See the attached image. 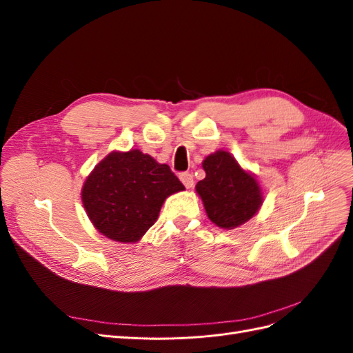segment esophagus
Instances as JSON below:
<instances>
[{"mask_svg": "<svg viewBox=\"0 0 353 353\" xmlns=\"http://www.w3.org/2000/svg\"><path fill=\"white\" fill-rule=\"evenodd\" d=\"M179 179H181V183H183V184L185 185V188H191V187L194 185V179H193V175L188 174V172L181 174V175H179Z\"/></svg>", "mask_w": 353, "mask_h": 353, "instance_id": "esophagus-1", "label": "esophagus"}]
</instances>
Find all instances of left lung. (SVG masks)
Masks as SVG:
<instances>
[{
    "instance_id": "1",
    "label": "left lung",
    "mask_w": 353,
    "mask_h": 353,
    "mask_svg": "<svg viewBox=\"0 0 353 353\" xmlns=\"http://www.w3.org/2000/svg\"><path fill=\"white\" fill-rule=\"evenodd\" d=\"M206 176L196 185L208 218L223 230H234L250 221L263 203L256 176L240 166L231 153L218 150L201 163Z\"/></svg>"
}]
</instances>
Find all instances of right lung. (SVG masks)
<instances>
[{
    "instance_id": "1",
    "label": "right lung",
    "mask_w": 353,
    "mask_h": 353,
    "mask_svg": "<svg viewBox=\"0 0 353 353\" xmlns=\"http://www.w3.org/2000/svg\"><path fill=\"white\" fill-rule=\"evenodd\" d=\"M185 190L165 163L138 148L112 152L85 179L81 199L94 228L119 243H137L157 221L165 200Z\"/></svg>"
}]
</instances>
